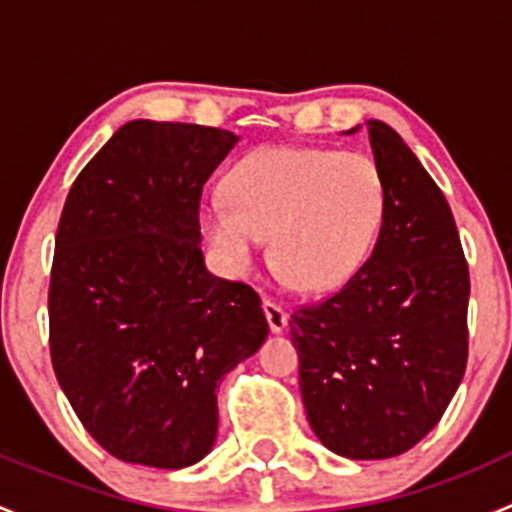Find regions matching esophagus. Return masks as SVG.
<instances>
[{
  "instance_id": "obj_1",
  "label": "esophagus",
  "mask_w": 512,
  "mask_h": 512,
  "mask_svg": "<svg viewBox=\"0 0 512 512\" xmlns=\"http://www.w3.org/2000/svg\"><path fill=\"white\" fill-rule=\"evenodd\" d=\"M262 312H265L267 324H270L272 332H275V334L285 332V327H287V314H285V309L280 307V304L272 302V299H265V302H262Z\"/></svg>"
}]
</instances>
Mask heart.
Here are the masks:
<instances>
[{
	"label": "heart",
	"mask_w": 512,
	"mask_h": 512,
	"mask_svg": "<svg viewBox=\"0 0 512 512\" xmlns=\"http://www.w3.org/2000/svg\"><path fill=\"white\" fill-rule=\"evenodd\" d=\"M386 213L371 158L327 148H262L225 180V200L200 208V227L227 272L250 270L270 237L272 262L307 292L344 285L369 257Z\"/></svg>",
	"instance_id": "1"
}]
</instances>
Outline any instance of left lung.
Instances as JSON below:
<instances>
[{
    "label": "left lung",
    "instance_id": "1",
    "mask_svg": "<svg viewBox=\"0 0 512 512\" xmlns=\"http://www.w3.org/2000/svg\"><path fill=\"white\" fill-rule=\"evenodd\" d=\"M366 126L386 185L379 237L339 292L294 309L289 334L319 441L379 461L414 448L451 404L468 361L471 280L441 188L394 128Z\"/></svg>",
    "mask_w": 512,
    "mask_h": 512
}]
</instances>
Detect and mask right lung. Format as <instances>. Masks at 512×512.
Returning <instances> with one entry per match:
<instances>
[{"instance_id": "obj_1", "label": "right lung", "mask_w": 512, "mask_h": 512, "mask_svg": "<svg viewBox=\"0 0 512 512\" xmlns=\"http://www.w3.org/2000/svg\"><path fill=\"white\" fill-rule=\"evenodd\" d=\"M237 136L131 121L74 180L56 230L49 349L56 379L101 448L185 468L218 436L227 371L267 339L260 297L200 250V195Z\"/></svg>"}]
</instances>
